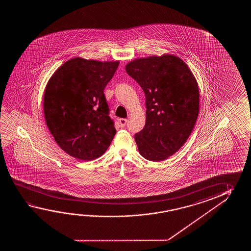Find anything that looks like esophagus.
I'll list each match as a JSON object with an SVG mask.
<instances>
[{"label":"esophagus","instance_id":"1","mask_svg":"<svg viewBox=\"0 0 251 251\" xmlns=\"http://www.w3.org/2000/svg\"><path fill=\"white\" fill-rule=\"evenodd\" d=\"M127 119H124V118H122V119L119 120L120 126H121L122 127H125V126H126V124H127Z\"/></svg>","mask_w":251,"mask_h":251}]
</instances>
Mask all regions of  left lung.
Wrapping results in <instances>:
<instances>
[{"label":"left lung","mask_w":251,"mask_h":251,"mask_svg":"<svg viewBox=\"0 0 251 251\" xmlns=\"http://www.w3.org/2000/svg\"><path fill=\"white\" fill-rule=\"evenodd\" d=\"M125 68L146 99V124L135 135L139 153L148 160H165L184 145L196 124L197 80L185 62L171 54L136 58Z\"/></svg>","instance_id":"left-lung-1"}]
</instances>
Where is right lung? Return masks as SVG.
<instances>
[{
  "label": "right lung",
  "mask_w": 251,
  "mask_h": 251,
  "mask_svg": "<svg viewBox=\"0 0 251 251\" xmlns=\"http://www.w3.org/2000/svg\"><path fill=\"white\" fill-rule=\"evenodd\" d=\"M119 63L71 58L46 85L44 114L47 127L58 146L79 160L102 156L116 133L103 91Z\"/></svg>",
  "instance_id": "obj_1"
}]
</instances>
